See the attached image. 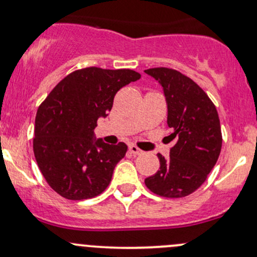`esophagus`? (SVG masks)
I'll return each instance as SVG.
<instances>
[{"label": "esophagus", "instance_id": "34e87169", "mask_svg": "<svg viewBox=\"0 0 257 257\" xmlns=\"http://www.w3.org/2000/svg\"><path fill=\"white\" fill-rule=\"evenodd\" d=\"M129 151H131L132 154H134V155H142L144 152L143 150H140V149L138 148V146H135V145L129 146Z\"/></svg>", "mask_w": 257, "mask_h": 257}]
</instances>
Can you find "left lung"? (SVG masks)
<instances>
[{"instance_id":"obj_1","label":"left lung","mask_w":257,"mask_h":257,"mask_svg":"<svg viewBox=\"0 0 257 257\" xmlns=\"http://www.w3.org/2000/svg\"><path fill=\"white\" fill-rule=\"evenodd\" d=\"M145 73L160 81L168 106L170 139L176 144L170 156L159 154L160 170L145 179L156 195L184 197L193 194L215 167L222 148V132L216 106L193 79L176 69L159 67Z\"/></svg>"}]
</instances>
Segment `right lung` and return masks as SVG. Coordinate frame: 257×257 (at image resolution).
I'll use <instances>...</instances> for the list:
<instances>
[{
	"mask_svg": "<svg viewBox=\"0 0 257 257\" xmlns=\"http://www.w3.org/2000/svg\"><path fill=\"white\" fill-rule=\"evenodd\" d=\"M140 77L132 69L74 70L39 106L34 155L47 184L62 197L91 199L108 187L128 146L94 142V129L111 111L118 90Z\"/></svg>",
	"mask_w": 257,
	"mask_h": 257,
	"instance_id": "right-lung-1",
	"label": "right lung"
}]
</instances>
